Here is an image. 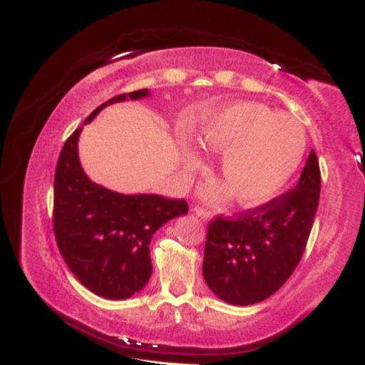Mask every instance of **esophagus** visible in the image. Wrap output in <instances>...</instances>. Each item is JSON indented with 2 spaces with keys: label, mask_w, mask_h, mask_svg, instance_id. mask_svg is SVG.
Returning a JSON list of instances; mask_svg holds the SVG:
<instances>
[{
  "label": "esophagus",
  "mask_w": 365,
  "mask_h": 365,
  "mask_svg": "<svg viewBox=\"0 0 365 365\" xmlns=\"http://www.w3.org/2000/svg\"><path fill=\"white\" fill-rule=\"evenodd\" d=\"M192 212H195L197 216H200V218H202V220H208V218H210V212L205 210L204 207L196 205L195 208H192Z\"/></svg>",
  "instance_id": "34e87169"
}]
</instances>
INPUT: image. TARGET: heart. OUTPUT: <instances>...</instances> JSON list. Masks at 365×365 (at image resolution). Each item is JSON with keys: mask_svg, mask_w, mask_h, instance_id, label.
Masks as SVG:
<instances>
[{"mask_svg": "<svg viewBox=\"0 0 365 365\" xmlns=\"http://www.w3.org/2000/svg\"><path fill=\"white\" fill-rule=\"evenodd\" d=\"M207 150L222 153L221 177L229 197L254 207L279 195L297 173L307 139L301 123L255 102L222 106L200 131ZM188 166L196 157L188 155Z\"/></svg>", "mask_w": 365, "mask_h": 365, "instance_id": "b5f03b06", "label": "heart"}]
</instances>
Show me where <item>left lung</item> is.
<instances>
[{"label":"left lung","mask_w":365,"mask_h":365,"mask_svg":"<svg viewBox=\"0 0 365 365\" xmlns=\"http://www.w3.org/2000/svg\"><path fill=\"white\" fill-rule=\"evenodd\" d=\"M322 175L309 153L297 187L237 218L208 222L202 273L210 290L234 306L276 293L304 254L320 200Z\"/></svg>","instance_id":"8db88e82"}]
</instances>
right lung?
Wrapping results in <instances>:
<instances>
[{
  "label": "right lung",
  "mask_w": 365,
  "mask_h": 365,
  "mask_svg": "<svg viewBox=\"0 0 365 365\" xmlns=\"http://www.w3.org/2000/svg\"><path fill=\"white\" fill-rule=\"evenodd\" d=\"M145 96L147 89L115 96L84 123L108 105ZM81 130L67 138L54 173V238L67 267L88 290L108 299H125L149 282L153 234L169 220L188 213V204L158 195H119L91 182L78 160Z\"/></svg>",
  "instance_id": "add662e5"
}]
</instances>
